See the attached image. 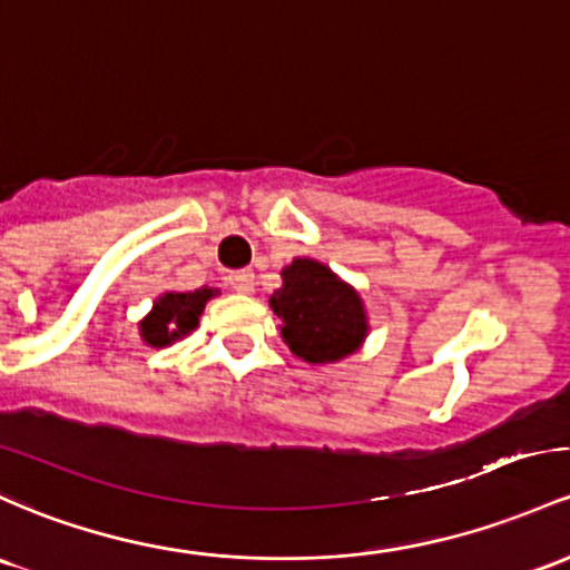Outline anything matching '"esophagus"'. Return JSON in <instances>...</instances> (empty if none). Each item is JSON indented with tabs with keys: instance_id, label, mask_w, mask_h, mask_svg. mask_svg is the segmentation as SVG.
I'll list each match as a JSON object with an SVG mask.
<instances>
[{
	"instance_id": "esophagus-1",
	"label": "esophagus",
	"mask_w": 570,
	"mask_h": 570,
	"mask_svg": "<svg viewBox=\"0 0 570 570\" xmlns=\"http://www.w3.org/2000/svg\"><path fill=\"white\" fill-rule=\"evenodd\" d=\"M227 284L240 295H252L254 292V271H235L227 275Z\"/></svg>"
}]
</instances>
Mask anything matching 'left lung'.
<instances>
[{"label": "left lung", "mask_w": 570, "mask_h": 570, "mask_svg": "<svg viewBox=\"0 0 570 570\" xmlns=\"http://www.w3.org/2000/svg\"><path fill=\"white\" fill-rule=\"evenodd\" d=\"M281 275L284 286L271 305L292 354L305 362H335L360 348L367 322L352 286L314 259H295Z\"/></svg>", "instance_id": "8db88e82"}]
</instances>
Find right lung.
<instances>
[{
    "instance_id": "add662e5",
    "label": "right lung",
    "mask_w": 570,
    "mask_h": 570,
    "mask_svg": "<svg viewBox=\"0 0 570 570\" xmlns=\"http://www.w3.org/2000/svg\"><path fill=\"white\" fill-rule=\"evenodd\" d=\"M214 289H194V292H167L165 297L156 299L154 311L140 322V333L146 343L161 348L178 337L189 335L197 327V318L203 314L205 303L214 297Z\"/></svg>"
}]
</instances>
